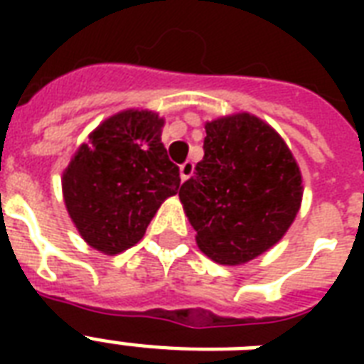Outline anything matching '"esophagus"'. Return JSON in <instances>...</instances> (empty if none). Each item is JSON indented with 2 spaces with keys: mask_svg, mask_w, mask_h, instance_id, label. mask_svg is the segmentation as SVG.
Instances as JSON below:
<instances>
[{
  "mask_svg": "<svg viewBox=\"0 0 364 364\" xmlns=\"http://www.w3.org/2000/svg\"><path fill=\"white\" fill-rule=\"evenodd\" d=\"M179 173H181V181H187L188 177L194 173V164L193 162H185V164L179 166Z\"/></svg>",
  "mask_w": 364,
  "mask_h": 364,
  "instance_id": "1",
  "label": "esophagus"
}]
</instances>
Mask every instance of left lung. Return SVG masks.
<instances>
[{
    "mask_svg": "<svg viewBox=\"0 0 364 364\" xmlns=\"http://www.w3.org/2000/svg\"><path fill=\"white\" fill-rule=\"evenodd\" d=\"M302 176L291 149L251 113L205 122L204 159L179 188L200 251L238 266L285 236L302 204Z\"/></svg>",
    "mask_w": 364,
    "mask_h": 364,
    "instance_id": "left-lung-1",
    "label": "left lung"
}]
</instances>
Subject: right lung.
I'll use <instances>...</instances> for the list:
<instances>
[{
  "instance_id": "add662e5",
  "label": "right lung",
  "mask_w": 364,
  "mask_h": 364,
  "mask_svg": "<svg viewBox=\"0 0 364 364\" xmlns=\"http://www.w3.org/2000/svg\"><path fill=\"white\" fill-rule=\"evenodd\" d=\"M162 126L154 111H121L90 132L62 173L65 210L100 253L136 245L162 202L179 191V168L160 139Z\"/></svg>"
}]
</instances>
